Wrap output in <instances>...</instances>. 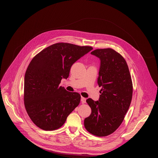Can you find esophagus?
I'll return each mask as SVG.
<instances>
[{"label": "esophagus", "mask_w": 158, "mask_h": 158, "mask_svg": "<svg viewBox=\"0 0 158 158\" xmlns=\"http://www.w3.org/2000/svg\"><path fill=\"white\" fill-rule=\"evenodd\" d=\"M86 98H85V97H81V102H82V104H85V103H86Z\"/></svg>", "instance_id": "34e87169"}]
</instances>
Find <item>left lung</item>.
I'll use <instances>...</instances> for the list:
<instances>
[{
    "label": "left lung",
    "mask_w": 158,
    "mask_h": 158,
    "mask_svg": "<svg viewBox=\"0 0 158 158\" xmlns=\"http://www.w3.org/2000/svg\"><path fill=\"white\" fill-rule=\"evenodd\" d=\"M101 60L97 83L102 89L98 101L88 98L92 113L84 121L86 129L95 136H108L122 123L130 106L132 82L125 59L114 50L96 49L91 52Z\"/></svg>",
    "instance_id": "8db88e82"
}]
</instances>
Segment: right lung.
Masks as SVG:
<instances>
[{
    "label": "right lung",
    "mask_w": 158,
    "mask_h": 158,
    "mask_svg": "<svg viewBox=\"0 0 158 158\" xmlns=\"http://www.w3.org/2000/svg\"><path fill=\"white\" fill-rule=\"evenodd\" d=\"M93 48L57 43L36 54L24 78V105L29 117L39 128H60L79 104L81 95L66 91L60 84L67 79L72 65Z\"/></svg>",
    "instance_id": "right-lung-1"
}]
</instances>
